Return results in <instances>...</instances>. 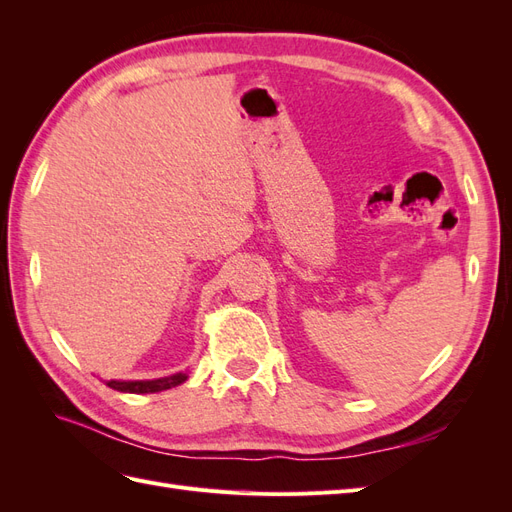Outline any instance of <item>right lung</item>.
Here are the masks:
<instances>
[{
  "mask_svg": "<svg viewBox=\"0 0 512 512\" xmlns=\"http://www.w3.org/2000/svg\"><path fill=\"white\" fill-rule=\"evenodd\" d=\"M185 380H188V374H185V371H179V374L156 378V380H104V382L106 386H111V389L121 393L145 395V393H160L166 389H173V386H179Z\"/></svg>",
  "mask_w": 512,
  "mask_h": 512,
  "instance_id": "add662e5",
  "label": "right lung"
}]
</instances>
